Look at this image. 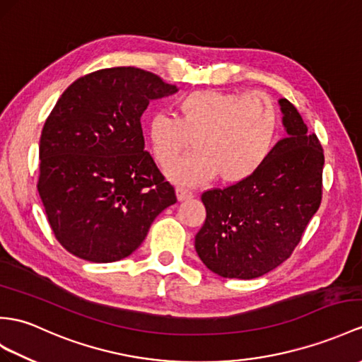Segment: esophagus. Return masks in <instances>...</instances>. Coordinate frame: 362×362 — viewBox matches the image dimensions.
<instances>
[{
    "instance_id": "1",
    "label": "esophagus",
    "mask_w": 362,
    "mask_h": 362,
    "mask_svg": "<svg viewBox=\"0 0 362 362\" xmlns=\"http://www.w3.org/2000/svg\"><path fill=\"white\" fill-rule=\"evenodd\" d=\"M176 198H178V201H187V199L193 198V193L187 189L178 187V189H176Z\"/></svg>"
}]
</instances>
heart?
<instances>
[{
    "mask_svg": "<svg viewBox=\"0 0 362 362\" xmlns=\"http://www.w3.org/2000/svg\"><path fill=\"white\" fill-rule=\"evenodd\" d=\"M178 118L156 113L148 138L156 161L172 165L189 147L192 152L169 170L180 184L195 186L218 175L224 184H236L267 161L276 143L279 113L264 93L197 90L176 101Z\"/></svg>",
    "mask_w": 362,
    "mask_h": 362,
    "instance_id": "heart-1",
    "label": "heart"
}]
</instances>
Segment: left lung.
<instances>
[{"instance_id":"left-lung-1","label":"left lung","mask_w":362,"mask_h":362,"mask_svg":"<svg viewBox=\"0 0 362 362\" xmlns=\"http://www.w3.org/2000/svg\"><path fill=\"white\" fill-rule=\"evenodd\" d=\"M287 136L250 178L201 195L206 221L195 249L223 278L253 279L281 266L301 241L322 198L324 153L295 105L279 100Z\"/></svg>"}]
</instances>
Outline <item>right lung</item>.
<instances>
[{
  "mask_svg": "<svg viewBox=\"0 0 362 362\" xmlns=\"http://www.w3.org/2000/svg\"><path fill=\"white\" fill-rule=\"evenodd\" d=\"M178 92L143 69H101L59 96L40 139L38 192L55 238L75 257L113 262L134 253L173 186L144 151L141 115Z\"/></svg>",
  "mask_w": 362,
  "mask_h": 362,
  "instance_id": "right-lung-1",
  "label": "right lung"
}]
</instances>
